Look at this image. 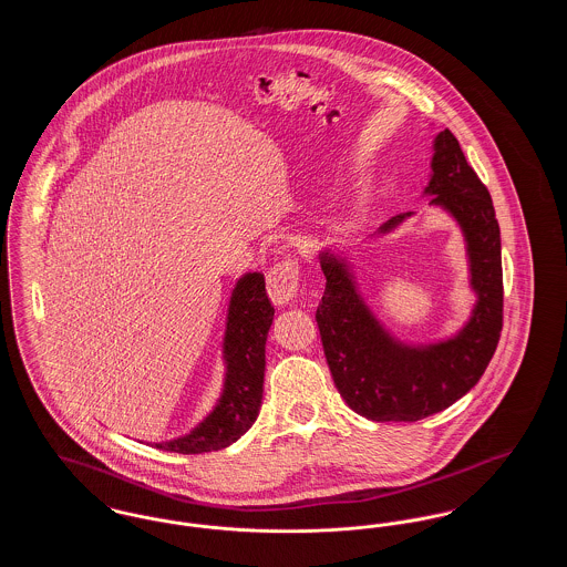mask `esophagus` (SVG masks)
<instances>
[{"instance_id":"1","label":"esophagus","mask_w":567,"mask_h":567,"mask_svg":"<svg viewBox=\"0 0 567 567\" xmlns=\"http://www.w3.org/2000/svg\"><path fill=\"white\" fill-rule=\"evenodd\" d=\"M268 296L274 303H289L299 289V268L293 257H285L276 261L268 270Z\"/></svg>"}]
</instances>
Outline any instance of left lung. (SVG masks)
Listing matches in <instances>:
<instances>
[{
  "label": "left lung",
  "mask_w": 567,
  "mask_h": 567,
  "mask_svg": "<svg viewBox=\"0 0 567 567\" xmlns=\"http://www.w3.org/2000/svg\"><path fill=\"white\" fill-rule=\"evenodd\" d=\"M433 174L425 193L455 216L467 240L478 303L457 338L430 349H408L377 323L354 291L347 268L324 255V293L317 308L324 359L338 393L372 421H421L455 404L485 374L504 324L502 240L488 189L467 163L458 140L435 137ZM410 213L382 225L391 229Z\"/></svg>",
  "instance_id": "1"
}]
</instances>
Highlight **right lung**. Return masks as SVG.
I'll return each instance as SVG.
<instances>
[{
    "label": "right lung",
    "mask_w": 567,
    "mask_h": 567,
    "mask_svg": "<svg viewBox=\"0 0 567 567\" xmlns=\"http://www.w3.org/2000/svg\"><path fill=\"white\" fill-rule=\"evenodd\" d=\"M271 319L274 306L266 293L264 274H246L229 303L225 333L227 380L220 402L195 432L157 444V449L181 455L218 451L236 442L257 421L264 398L266 340Z\"/></svg>",
    "instance_id": "obj_1"
}]
</instances>
